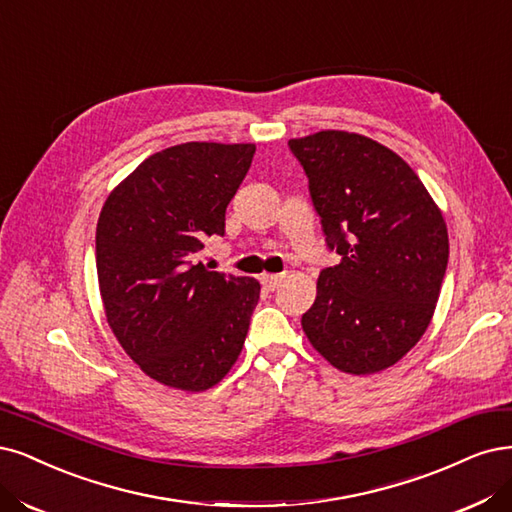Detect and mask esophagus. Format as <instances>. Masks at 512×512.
I'll use <instances>...</instances> for the list:
<instances>
[{"mask_svg": "<svg viewBox=\"0 0 512 512\" xmlns=\"http://www.w3.org/2000/svg\"><path fill=\"white\" fill-rule=\"evenodd\" d=\"M281 279H284V275H262V277H260V284H262V288H264V290L273 292V290H277V288H279Z\"/></svg>", "mask_w": 512, "mask_h": 512, "instance_id": "1", "label": "esophagus"}]
</instances>
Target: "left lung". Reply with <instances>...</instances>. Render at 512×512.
Wrapping results in <instances>:
<instances>
[{"label": "left lung", "instance_id": "left-lung-1", "mask_svg": "<svg viewBox=\"0 0 512 512\" xmlns=\"http://www.w3.org/2000/svg\"><path fill=\"white\" fill-rule=\"evenodd\" d=\"M328 248L341 262L317 279L303 315L311 345L351 375L396 364L426 332L443 286V214L402 158L373 139L320 131L290 139Z\"/></svg>", "mask_w": 512, "mask_h": 512}]
</instances>
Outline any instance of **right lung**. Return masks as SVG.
Instances as JSON below:
<instances>
[{
  "label": "right lung",
  "mask_w": 512,
  "mask_h": 512,
  "mask_svg": "<svg viewBox=\"0 0 512 512\" xmlns=\"http://www.w3.org/2000/svg\"><path fill=\"white\" fill-rule=\"evenodd\" d=\"M254 144L188 142L148 156L105 201L95 237L105 317L129 358L184 392L237 362L260 298L254 277L207 271L195 254L224 235Z\"/></svg>",
  "instance_id": "obj_1"
}]
</instances>
